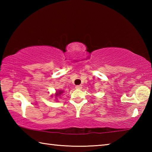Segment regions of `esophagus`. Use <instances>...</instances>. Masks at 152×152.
Wrapping results in <instances>:
<instances>
[{
    "mask_svg": "<svg viewBox=\"0 0 152 152\" xmlns=\"http://www.w3.org/2000/svg\"><path fill=\"white\" fill-rule=\"evenodd\" d=\"M82 88V85H77V86H76V89H81Z\"/></svg>",
    "mask_w": 152,
    "mask_h": 152,
    "instance_id": "34e87169",
    "label": "esophagus"
}]
</instances>
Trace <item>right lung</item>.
Masks as SVG:
<instances>
[{
    "label": "right lung",
    "instance_id": "obj_1",
    "mask_svg": "<svg viewBox=\"0 0 152 152\" xmlns=\"http://www.w3.org/2000/svg\"><path fill=\"white\" fill-rule=\"evenodd\" d=\"M62 91H59V92H57V94H56V96H58V95H59V96H60V94H61V93H62Z\"/></svg>",
    "mask_w": 152,
    "mask_h": 152
}]
</instances>
